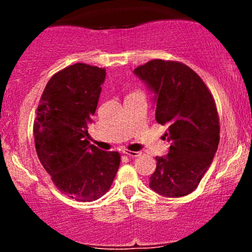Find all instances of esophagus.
Instances as JSON below:
<instances>
[{"label": "esophagus", "mask_w": 252, "mask_h": 252, "mask_svg": "<svg viewBox=\"0 0 252 252\" xmlns=\"http://www.w3.org/2000/svg\"><path fill=\"white\" fill-rule=\"evenodd\" d=\"M123 154H126V156H129V158H137V156L140 155V153L131 152V150H128V149H123Z\"/></svg>", "instance_id": "esophagus-1"}]
</instances>
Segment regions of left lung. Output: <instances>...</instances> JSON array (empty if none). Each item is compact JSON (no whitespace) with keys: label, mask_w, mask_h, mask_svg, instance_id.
I'll use <instances>...</instances> for the list:
<instances>
[{"label":"left lung","mask_w":252,"mask_h":252,"mask_svg":"<svg viewBox=\"0 0 252 252\" xmlns=\"http://www.w3.org/2000/svg\"><path fill=\"white\" fill-rule=\"evenodd\" d=\"M134 73L155 94V118L168 126L169 153L156 158L149 187L179 198L198 187L219 144V116L212 94L192 68L180 62L154 59Z\"/></svg>","instance_id":"obj_1"}]
</instances>
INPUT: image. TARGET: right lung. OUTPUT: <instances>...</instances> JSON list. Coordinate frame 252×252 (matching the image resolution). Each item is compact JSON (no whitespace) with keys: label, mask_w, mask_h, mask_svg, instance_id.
<instances>
[{"label":"right lung","mask_w":252,"mask_h":252,"mask_svg":"<svg viewBox=\"0 0 252 252\" xmlns=\"http://www.w3.org/2000/svg\"><path fill=\"white\" fill-rule=\"evenodd\" d=\"M105 68L77 63L48 80L34 120L37 158L62 193L77 201L108 192L121 163L118 152L89 142L88 126L99 99Z\"/></svg>","instance_id":"1"}]
</instances>
